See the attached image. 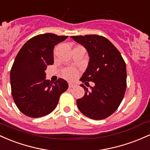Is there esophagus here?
Wrapping results in <instances>:
<instances>
[{
    "label": "esophagus",
    "mask_w": 150,
    "mask_h": 150,
    "mask_svg": "<svg viewBox=\"0 0 150 150\" xmlns=\"http://www.w3.org/2000/svg\"><path fill=\"white\" fill-rule=\"evenodd\" d=\"M76 86V84L74 83H69V88H74V87Z\"/></svg>",
    "instance_id": "obj_1"
}]
</instances>
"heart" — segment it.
<instances>
[{
    "label": "heart",
    "instance_id": "heart-1",
    "mask_svg": "<svg viewBox=\"0 0 150 150\" xmlns=\"http://www.w3.org/2000/svg\"><path fill=\"white\" fill-rule=\"evenodd\" d=\"M62 76L68 80H73L78 75V71L74 67H67L62 70Z\"/></svg>",
    "mask_w": 150,
    "mask_h": 150
}]
</instances>
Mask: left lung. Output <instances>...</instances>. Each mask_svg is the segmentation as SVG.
Instances as JSON below:
<instances>
[{
    "label": "left lung",
    "mask_w": 150,
    "mask_h": 150,
    "mask_svg": "<svg viewBox=\"0 0 150 150\" xmlns=\"http://www.w3.org/2000/svg\"><path fill=\"white\" fill-rule=\"evenodd\" d=\"M88 51V66L80 80L92 81L91 91L82 84L86 93L76 100L84 115L93 120H103L111 115L123 99L127 87L126 65L120 52L107 38L100 35L71 36Z\"/></svg>",
    "instance_id": "8db88e82"
}]
</instances>
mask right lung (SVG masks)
<instances>
[{"label": "right lung", "mask_w": 150, "mask_h": 150, "mask_svg": "<svg viewBox=\"0 0 150 150\" xmlns=\"http://www.w3.org/2000/svg\"><path fill=\"white\" fill-rule=\"evenodd\" d=\"M68 36L52 33L38 35L22 47L11 70L12 96L15 103L25 115L40 117L52 112L60 96L68 88L65 80L54 83L45 79V71L54 63L53 49Z\"/></svg>", "instance_id": "add662e5"}]
</instances>
